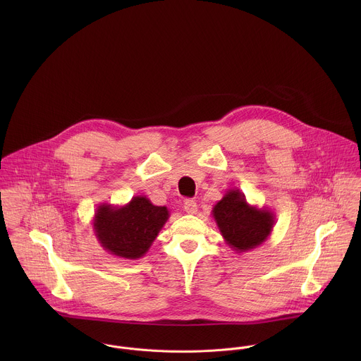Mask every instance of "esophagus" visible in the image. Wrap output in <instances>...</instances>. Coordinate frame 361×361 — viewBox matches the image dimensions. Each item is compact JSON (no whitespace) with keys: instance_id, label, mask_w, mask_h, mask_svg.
Returning <instances> with one entry per match:
<instances>
[{"instance_id":"1","label":"esophagus","mask_w":361,"mask_h":361,"mask_svg":"<svg viewBox=\"0 0 361 361\" xmlns=\"http://www.w3.org/2000/svg\"><path fill=\"white\" fill-rule=\"evenodd\" d=\"M183 209L188 212V214H196L197 212V204H196V202L195 200H192V199H188V200H185V203H183Z\"/></svg>"}]
</instances>
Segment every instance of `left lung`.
I'll list each match as a JSON object with an SVG mask.
<instances>
[{"instance_id": "left-lung-1", "label": "left lung", "mask_w": 361, "mask_h": 361, "mask_svg": "<svg viewBox=\"0 0 361 361\" xmlns=\"http://www.w3.org/2000/svg\"><path fill=\"white\" fill-rule=\"evenodd\" d=\"M225 243L236 253H246L262 245L275 225L271 209L252 206L239 189H228L211 211Z\"/></svg>"}]
</instances>
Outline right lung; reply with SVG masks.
I'll return each mask as SVG.
<instances>
[{
	"mask_svg": "<svg viewBox=\"0 0 361 361\" xmlns=\"http://www.w3.org/2000/svg\"><path fill=\"white\" fill-rule=\"evenodd\" d=\"M169 218L165 206L135 196L123 206L102 203L93 216L99 243L109 255L126 259L143 257Z\"/></svg>",
	"mask_w": 361,
	"mask_h": 361,
	"instance_id": "obj_1",
	"label": "right lung"
}]
</instances>
